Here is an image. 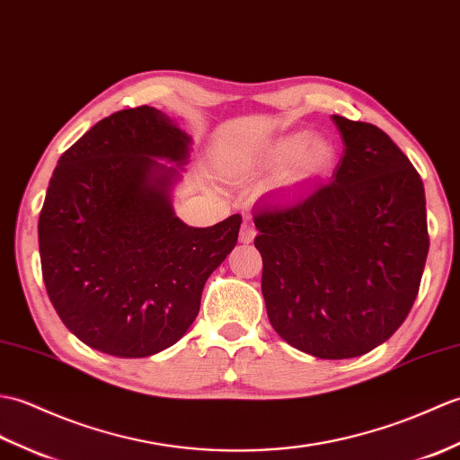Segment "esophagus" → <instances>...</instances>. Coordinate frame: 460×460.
<instances>
[{
  "label": "esophagus",
  "instance_id": "1",
  "mask_svg": "<svg viewBox=\"0 0 460 460\" xmlns=\"http://www.w3.org/2000/svg\"><path fill=\"white\" fill-rule=\"evenodd\" d=\"M253 238H256V226H253V222L243 220L242 228H240V242L250 243V242H253Z\"/></svg>",
  "mask_w": 460,
  "mask_h": 460
}]
</instances>
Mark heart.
Instances as JSON below:
<instances>
[{
    "instance_id": "b5f03b06",
    "label": "heart",
    "mask_w": 460,
    "mask_h": 460,
    "mask_svg": "<svg viewBox=\"0 0 460 460\" xmlns=\"http://www.w3.org/2000/svg\"><path fill=\"white\" fill-rule=\"evenodd\" d=\"M332 157L334 151L324 137H305L303 134H295L275 141L270 147L268 155H265V165L279 167L288 163L285 177L291 181H303L314 175H321V172L331 165Z\"/></svg>"
}]
</instances>
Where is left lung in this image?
<instances>
[{
    "label": "left lung",
    "instance_id": "8db88e82",
    "mask_svg": "<svg viewBox=\"0 0 460 460\" xmlns=\"http://www.w3.org/2000/svg\"><path fill=\"white\" fill-rule=\"evenodd\" d=\"M332 119L346 147L332 179L253 214L270 323L324 360L370 352L400 329L429 252L411 161L377 126Z\"/></svg>",
    "mask_w": 460,
    "mask_h": 460
}]
</instances>
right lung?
Instances as JSON below:
<instances>
[{
    "instance_id": "add662e5",
    "label": "right lung",
    "mask_w": 460,
    "mask_h": 460,
    "mask_svg": "<svg viewBox=\"0 0 460 460\" xmlns=\"http://www.w3.org/2000/svg\"><path fill=\"white\" fill-rule=\"evenodd\" d=\"M190 137L163 111L119 110L58 159L39 217L43 281L76 339L119 358L175 344L200 309L208 275L238 242L240 214L210 228L181 222L169 200Z\"/></svg>"
}]
</instances>
